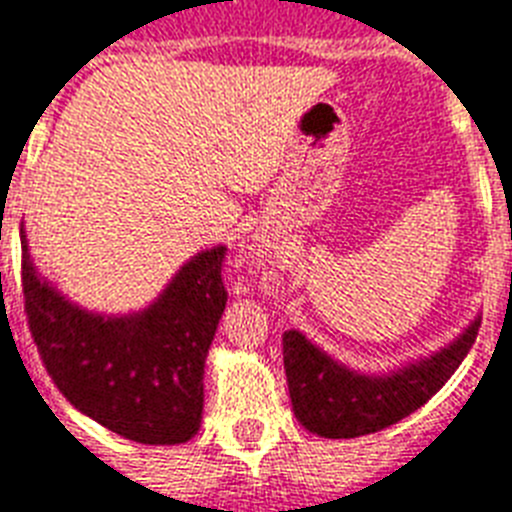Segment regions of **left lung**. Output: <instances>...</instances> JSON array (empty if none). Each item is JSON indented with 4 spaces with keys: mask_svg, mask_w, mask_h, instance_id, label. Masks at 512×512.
<instances>
[{
    "mask_svg": "<svg viewBox=\"0 0 512 512\" xmlns=\"http://www.w3.org/2000/svg\"><path fill=\"white\" fill-rule=\"evenodd\" d=\"M481 318L447 347L386 373H360L313 344L302 331H284V368L297 421L326 439L373 434L415 413L434 397L476 342Z\"/></svg>",
    "mask_w": 512,
    "mask_h": 512,
    "instance_id": "obj_1",
    "label": "left lung"
}]
</instances>
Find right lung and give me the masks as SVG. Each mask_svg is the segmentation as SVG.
<instances>
[{"instance_id": "right-lung-1", "label": "right lung", "mask_w": 512, "mask_h": 512, "mask_svg": "<svg viewBox=\"0 0 512 512\" xmlns=\"http://www.w3.org/2000/svg\"><path fill=\"white\" fill-rule=\"evenodd\" d=\"M20 244L28 326L70 405L131 442H189L202 423L207 350L226 310V247L186 260L139 313L105 315L83 310L41 276L23 228Z\"/></svg>"}]
</instances>
